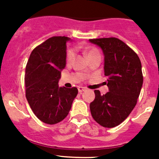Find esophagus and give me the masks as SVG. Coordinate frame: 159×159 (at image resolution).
<instances>
[{"mask_svg":"<svg viewBox=\"0 0 159 159\" xmlns=\"http://www.w3.org/2000/svg\"><path fill=\"white\" fill-rule=\"evenodd\" d=\"M85 90H86V88H84V87H80V86L78 87V91H79V92H80V93L83 92L84 91H85Z\"/></svg>","mask_w":159,"mask_h":159,"instance_id":"34e87169","label":"esophagus"}]
</instances>
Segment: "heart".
Segmentation results:
<instances>
[{"label":"heart","instance_id":"1","mask_svg":"<svg viewBox=\"0 0 159 159\" xmlns=\"http://www.w3.org/2000/svg\"><path fill=\"white\" fill-rule=\"evenodd\" d=\"M96 52H98V51H97L96 49H89V50H88V51L86 52V55L87 57H88L89 56H91V55ZM74 57H75V50L72 48L69 49L67 52V62H71V61H72Z\"/></svg>","mask_w":159,"mask_h":159}]
</instances>
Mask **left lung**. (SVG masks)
I'll return each instance as SVG.
<instances>
[{
  "instance_id": "obj_1",
  "label": "left lung",
  "mask_w": 159,
  "mask_h": 159,
  "mask_svg": "<svg viewBox=\"0 0 159 159\" xmlns=\"http://www.w3.org/2000/svg\"><path fill=\"white\" fill-rule=\"evenodd\" d=\"M89 41L102 49L109 89L105 95L95 90V98L90 103V110L99 125L111 128L123 123L137 103L143 83L141 61L130 47L117 38Z\"/></svg>"
}]
</instances>
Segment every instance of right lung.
I'll use <instances>...</instances> for the list:
<instances>
[{
    "instance_id": "1",
    "label": "right lung",
    "mask_w": 159,
    "mask_h": 159,
    "mask_svg": "<svg viewBox=\"0 0 159 159\" xmlns=\"http://www.w3.org/2000/svg\"><path fill=\"white\" fill-rule=\"evenodd\" d=\"M71 39L53 36L33 49L25 68L26 98L36 117L47 124L65 119L77 94L76 88L59 87L66 66L67 45Z\"/></svg>"
}]
</instances>
